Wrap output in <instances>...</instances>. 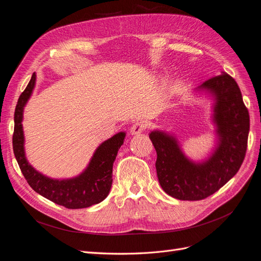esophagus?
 Wrapping results in <instances>:
<instances>
[{
  "mask_svg": "<svg viewBox=\"0 0 261 261\" xmlns=\"http://www.w3.org/2000/svg\"><path fill=\"white\" fill-rule=\"evenodd\" d=\"M146 129V124L144 122H135L130 127V134L132 135H138V134L143 133Z\"/></svg>",
  "mask_w": 261,
  "mask_h": 261,
  "instance_id": "obj_1",
  "label": "esophagus"
}]
</instances>
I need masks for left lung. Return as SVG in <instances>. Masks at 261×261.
Here are the masks:
<instances>
[{"instance_id":"left-lung-1","label":"left lung","mask_w":261,"mask_h":261,"mask_svg":"<svg viewBox=\"0 0 261 261\" xmlns=\"http://www.w3.org/2000/svg\"><path fill=\"white\" fill-rule=\"evenodd\" d=\"M201 88L216 97L215 121L220 145L201 164L189 161L177 141L154 130L149 135L156 151L155 169L159 183L168 195L179 200H201L225 185L245 159L249 133V113L234 78L226 73L211 77Z\"/></svg>"}]
</instances>
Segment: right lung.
Masks as SVG:
<instances>
[{"instance_id": "obj_1", "label": "right lung", "mask_w": 261, "mask_h": 261, "mask_svg": "<svg viewBox=\"0 0 261 261\" xmlns=\"http://www.w3.org/2000/svg\"><path fill=\"white\" fill-rule=\"evenodd\" d=\"M36 75L21 92L14 114L13 150L19 169L27 183L44 198L67 209H82L101 202L109 195L112 185V168L120 147L124 144L125 133H118L96 150L89 167L78 177L72 179H52L38 173L27 162L23 151L22 109L35 87Z\"/></svg>"}]
</instances>
